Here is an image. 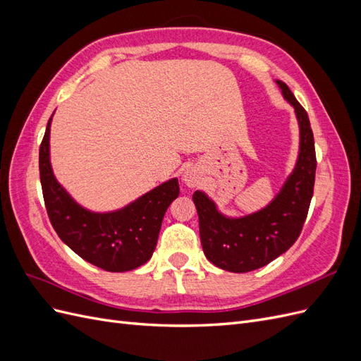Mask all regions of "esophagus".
I'll use <instances>...</instances> for the list:
<instances>
[{"mask_svg": "<svg viewBox=\"0 0 361 361\" xmlns=\"http://www.w3.org/2000/svg\"><path fill=\"white\" fill-rule=\"evenodd\" d=\"M183 182L187 183V187H190V188L197 187V185L200 183V173L195 170V167L187 169V171L183 173Z\"/></svg>", "mask_w": 361, "mask_h": 361, "instance_id": "1", "label": "esophagus"}]
</instances>
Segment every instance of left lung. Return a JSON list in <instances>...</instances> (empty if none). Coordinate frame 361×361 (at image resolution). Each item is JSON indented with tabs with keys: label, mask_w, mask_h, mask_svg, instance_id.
Wrapping results in <instances>:
<instances>
[{
	"label": "left lung",
	"mask_w": 361,
	"mask_h": 361,
	"mask_svg": "<svg viewBox=\"0 0 361 361\" xmlns=\"http://www.w3.org/2000/svg\"><path fill=\"white\" fill-rule=\"evenodd\" d=\"M276 82L293 106L300 128L297 162L276 197L253 214L227 216L204 191L192 194L203 253L215 267L231 272L262 268L289 250L301 233L313 195L316 154L309 116L289 87Z\"/></svg>",
	"instance_id": "obj_1"
}]
</instances>
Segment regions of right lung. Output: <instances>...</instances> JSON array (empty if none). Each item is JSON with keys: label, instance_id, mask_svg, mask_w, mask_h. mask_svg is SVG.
Segmentation results:
<instances>
[{"label": "right lung", "instance_id": "obj_1", "mask_svg": "<svg viewBox=\"0 0 361 361\" xmlns=\"http://www.w3.org/2000/svg\"><path fill=\"white\" fill-rule=\"evenodd\" d=\"M52 116L40 145L39 170L54 231L76 255L105 271L125 272L146 264L155 251L164 214L179 195L178 178L162 182L120 209H87L54 176L49 154Z\"/></svg>", "mask_w": 361, "mask_h": 361}]
</instances>
